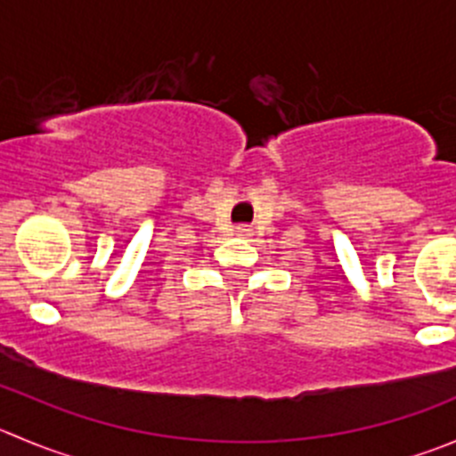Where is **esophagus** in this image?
I'll use <instances>...</instances> for the list:
<instances>
[{
	"label": "esophagus",
	"mask_w": 456,
	"mask_h": 456,
	"mask_svg": "<svg viewBox=\"0 0 456 456\" xmlns=\"http://www.w3.org/2000/svg\"><path fill=\"white\" fill-rule=\"evenodd\" d=\"M235 232H237V235H241V237H248L250 235V225H244V224L237 225Z\"/></svg>",
	"instance_id": "1"
}]
</instances>
